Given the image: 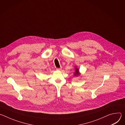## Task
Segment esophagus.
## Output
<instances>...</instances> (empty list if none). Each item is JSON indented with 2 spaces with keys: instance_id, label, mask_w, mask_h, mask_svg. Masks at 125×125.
Instances as JSON below:
<instances>
[{
  "instance_id": "obj_1",
  "label": "esophagus",
  "mask_w": 125,
  "mask_h": 125,
  "mask_svg": "<svg viewBox=\"0 0 125 125\" xmlns=\"http://www.w3.org/2000/svg\"><path fill=\"white\" fill-rule=\"evenodd\" d=\"M61 69H62V68H57V69H56V70H58V71H60Z\"/></svg>"
}]
</instances>
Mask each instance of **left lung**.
I'll return each instance as SVG.
<instances>
[{"mask_svg":"<svg viewBox=\"0 0 125 125\" xmlns=\"http://www.w3.org/2000/svg\"><path fill=\"white\" fill-rule=\"evenodd\" d=\"M75 72L74 73V76L75 77H77V76L78 77V76L81 75L79 70L76 66L75 67Z\"/></svg>","mask_w":125,"mask_h":125,"instance_id":"obj_1","label":"left lung"}]
</instances>
